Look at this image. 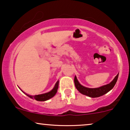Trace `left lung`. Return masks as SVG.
<instances>
[{
	"label": "left lung",
	"mask_w": 130,
	"mask_h": 130,
	"mask_svg": "<svg viewBox=\"0 0 130 130\" xmlns=\"http://www.w3.org/2000/svg\"><path fill=\"white\" fill-rule=\"evenodd\" d=\"M118 75L119 73L115 77L114 79L111 81L109 84L104 85L99 88H89L85 87L80 84L79 82L77 80V77L75 75L74 77V84L75 88L78 91L80 92L82 94L86 95V96H89L91 98H96L99 96H103V95L106 94L109 92L110 90L112 89L113 87L115 85L116 82L118 80Z\"/></svg>",
	"instance_id": "1"
}]
</instances>
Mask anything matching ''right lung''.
I'll return each instance as SVG.
<instances>
[{"instance_id":"obj_1","label":"right lung","mask_w":130,"mask_h":130,"mask_svg":"<svg viewBox=\"0 0 130 130\" xmlns=\"http://www.w3.org/2000/svg\"><path fill=\"white\" fill-rule=\"evenodd\" d=\"M59 80H57L55 86H54V88H53V89L51 90L50 92L45 93H42V94H39V95H30L27 94V93H26L24 92L20 88H19L23 92L25 93L27 96H28L29 97L32 98V99H35L37 100V101H45L49 99H50V98H52V97H53V96L56 95V93L57 91V89H58V87H59Z\"/></svg>"}]
</instances>
